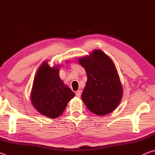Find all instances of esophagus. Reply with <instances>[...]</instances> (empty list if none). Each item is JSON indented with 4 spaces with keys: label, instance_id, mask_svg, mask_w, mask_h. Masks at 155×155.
Here are the masks:
<instances>
[{
    "label": "esophagus",
    "instance_id": "obj_1",
    "mask_svg": "<svg viewBox=\"0 0 155 155\" xmlns=\"http://www.w3.org/2000/svg\"><path fill=\"white\" fill-rule=\"evenodd\" d=\"M81 90L77 91V92H76V96L79 98V97H81Z\"/></svg>",
    "mask_w": 155,
    "mask_h": 155
}]
</instances>
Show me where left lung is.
Segmentation results:
<instances>
[{
	"instance_id": "1",
	"label": "left lung",
	"mask_w": 155,
	"mask_h": 155,
	"mask_svg": "<svg viewBox=\"0 0 155 155\" xmlns=\"http://www.w3.org/2000/svg\"><path fill=\"white\" fill-rule=\"evenodd\" d=\"M87 76L81 98L86 107L98 115H107L118 105L122 87L112 60L100 50L78 59Z\"/></svg>"
}]
</instances>
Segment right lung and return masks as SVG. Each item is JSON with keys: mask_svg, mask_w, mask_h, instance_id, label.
Here are the masks:
<instances>
[{"mask_svg": "<svg viewBox=\"0 0 155 155\" xmlns=\"http://www.w3.org/2000/svg\"><path fill=\"white\" fill-rule=\"evenodd\" d=\"M31 96L38 112L56 118L62 114L74 93L60 79L58 68H51L46 61L37 72Z\"/></svg>", "mask_w": 155, "mask_h": 155, "instance_id": "obj_1", "label": "right lung"}]
</instances>
